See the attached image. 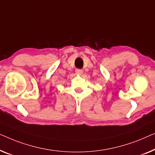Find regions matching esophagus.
<instances>
[{"mask_svg": "<svg viewBox=\"0 0 155 155\" xmlns=\"http://www.w3.org/2000/svg\"><path fill=\"white\" fill-rule=\"evenodd\" d=\"M76 74H77V75H81L83 74V70H82V69H76Z\"/></svg>", "mask_w": 155, "mask_h": 155, "instance_id": "1", "label": "esophagus"}]
</instances>
